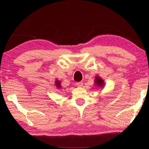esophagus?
Here are the masks:
<instances>
[{"mask_svg":"<svg viewBox=\"0 0 149 149\" xmlns=\"http://www.w3.org/2000/svg\"><path fill=\"white\" fill-rule=\"evenodd\" d=\"M83 85V82H77V83H76V85H77V87H82Z\"/></svg>","mask_w":149,"mask_h":149,"instance_id":"obj_1","label":"esophagus"}]
</instances>
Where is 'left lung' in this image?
<instances>
[{"label":"left lung","mask_w":149,"mask_h":149,"mask_svg":"<svg viewBox=\"0 0 149 149\" xmlns=\"http://www.w3.org/2000/svg\"><path fill=\"white\" fill-rule=\"evenodd\" d=\"M94 85L95 87H100V88H103L105 85L104 81L100 77H99L98 75H97L96 77H95V80H94Z\"/></svg>","instance_id":"left-lung-1"}]
</instances>
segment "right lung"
Here are the masks:
<instances>
[{"mask_svg":"<svg viewBox=\"0 0 149 149\" xmlns=\"http://www.w3.org/2000/svg\"><path fill=\"white\" fill-rule=\"evenodd\" d=\"M55 85H56V86L58 89H62V86H61V81L60 80H58V79H56V80Z\"/></svg>","mask_w":149,"mask_h":149,"instance_id":"1","label":"right lung"}]
</instances>
